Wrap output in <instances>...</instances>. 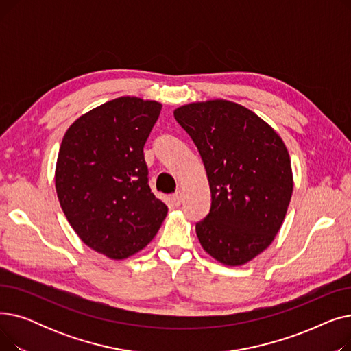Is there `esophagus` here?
I'll return each mask as SVG.
<instances>
[{
  "label": "esophagus",
  "instance_id": "esophagus-1",
  "mask_svg": "<svg viewBox=\"0 0 351 351\" xmlns=\"http://www.w3.org/2000/svg\"><path fill=\"white\" fill-rule=\"evenodd\" d=\"M172 202L175 206H179L182 204V192H176L172 195Z\"/></svg>",
  "mask_w": 351,
  "mask_h": 351
}]
</instances>
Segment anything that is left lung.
I'll return each instance as SVG.
<instances>
[{
  "instance_id": "obj_1",
  "label": "left lung",
  "mask_w": 351,
  "mask_h": 351,
  "mask_svg": "<svg viewBox=\"0 0 351 351\" xmlns=\"http://www.w3.org/2000/svg\"><path fill=\"white\" fill-rule=\"evenodd\" d=\"M204 160L212 204L196 223L199 242L223 265L241 266L278 234L290 204L293 176L282 138L256 114L216 99L178 108Z\"/></svg>"
}]
</instances>
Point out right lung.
Masks as SVG:
<instances>
[{"mask_svg":"<svg viewBox=\"0 0 351 351\" xmlns=\"http://www.w3.org/2000/svg\"><path fill=\"white\" fill-rule=\"evenodd\" d=\"M160 109L117 98L78 118L62 139L55 169L61 208L81 241L110 259L142 250L168 213L151 192L143 156Z\"/></svg>","mask_w":351,"mask_h":351,"instance_id":"1","label":"right lung"}]
</instances>
